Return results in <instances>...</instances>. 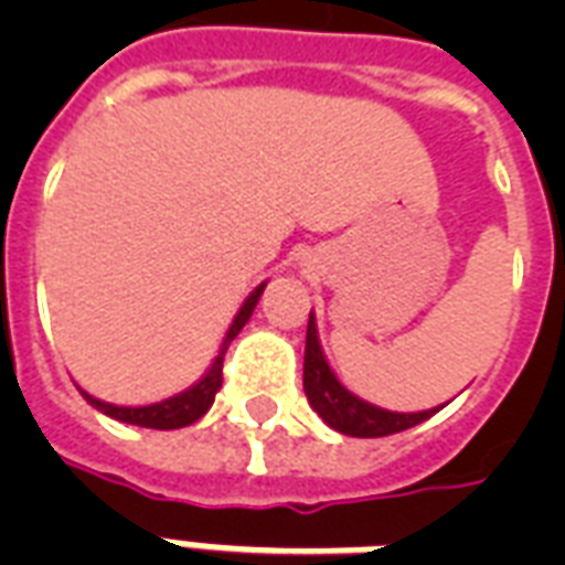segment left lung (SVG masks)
Wrapping results in <instances>:
<instances>
[{"mask_svg":"<svg viewBox=\"0 0 565 565\" xmlns=\"http://www.w3.org/2000/svg\"><path fill=\"white\" fill-rule=\"evenodd\" d=\"M305 395H308L310 407L322 416V422L345 434V437H390V434H398V430H407L413 425H419V422L430 419L443 407L439 404L434 411L393 413L381 411L375 404L363 402L354 393H349L337 381V375L328 366L326 354H322L313 313L308 319V340H305Z\"/></svg>","mask_w":565,"mask_h":565,"instance_id":"obj_1","label":"left lung"}]
</instances>
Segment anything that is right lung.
I'll use <instances>...</instances> for the list:
<instances>
[{
    "instance_id": "add662e5",
    "label": "right lung",
    "mask_w": 565,
    "mask_h": 565,
    "mask_svg": "<svg viewBox=\"0 0 565 565\" xmlns=\"http://www.w3.org/2000/svg\"><path fill=\"white\" fill-rule=\"evenodd\" d=\"M264 287L266 284H260V287H257L246 301H243V308H239V313L234 317V322H231L228 334H225V340H222V349L220 354H216V361L211 363V370L204 372V377L199 381V384H193L190 390H184V393L172 395V398H163V402L158 404H146V407H117V404L93 398V395H87L84 390L82 395L93 404V407H96V411H102L105 416H110V419L128 422V425H140V428H158V430L188 428V425H193L195 419H202L204 413L211 411L213 398H216V393H220V386H222V361H225V352H228L231 340L243 331V326H246L248 317H252V310H255Z\"/></svg>"
}]
</instances>
